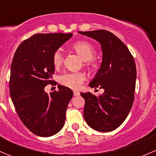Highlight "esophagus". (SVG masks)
Returning a JSON list of instances; mask_svg holds the SVG:
<instances>
[{
	"label": "esophagus",
	"instance_id": "esophagus-1",
	"mask_svg": "<svg viewBox=\"0 0 156 156\" xmlns=\"http://www.w3.org/2000/svg\"><path fill=\"white\" fill-rule=\"evenodd\" d=\"M80 93L78 91H73V95L74 96H79Z\"/></svg>",
	"mask_w": 156,
	"mask_h": 156
}]
</instances>
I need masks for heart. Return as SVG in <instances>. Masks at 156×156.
Returning a JSON list of instances; mask_svg holds the SVG:
<instances>
[{"instance_id":"1","label":"heart","mask_w":156,"mask_h":156,"mask_svg":"<svg viewBox=\"0 0 156 156\" xmlns=\"http://www.w3.org/2000/svg\"><path fill=\"white\" fill-rule=\"evenodd\" d=\"M72 49L86 62V65H91V60L94 56V49L89 43L86 41H78L72 45ZM52 62L55 67L61 66L63 62V56L59 50L56 51L52 57ZM85 74L82 72L64 73L59 76V82L62 85L73 89H78L84 81Z\"/></svg>"}]
</instances>
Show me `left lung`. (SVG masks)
Returning a JSON list of instances; mask_svg holds the SVG:
<instances>
[{"label": "left lung", "instance_id": "left-lung-1", "mask_svg": "<svg viewBox=\"0 0 156 156\" xmlns=\"http://www.w3.org/2000/svg\"><path fill=\"white\" fill-rule=\"evenodd\" d=\"M78 33L97 41L102 49L101 65L89 86L104 91L98 96L80 93L85 99L84 119L96 131H113L122 124L134 102L135 62L126 45L111 32L98 30Z\"/></svg>", "mask_w": 156, "mask_h": 156}]
</instances>
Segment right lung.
I'll list each match as a JSON object with an SVG mask.
<instances>
[{
	"mask_svg": "<svg viewBox=\"0 0 156 156\" xmlns=\"http://www.w3.org/2000/svg\"><path fill=\"white\" fill-rule=\"evenodd\" d=\"M73 34H37L23 41L12 58L9 94L17 114L33 134L50 137L65 125L73 91L58 85V91H45L55 72L52 57Z\"/></svg>",
	"mask_w": 156,
	"mask_h": 156,
	"instance_id": "1",
	"label": "right lung"
}]
</instances>
